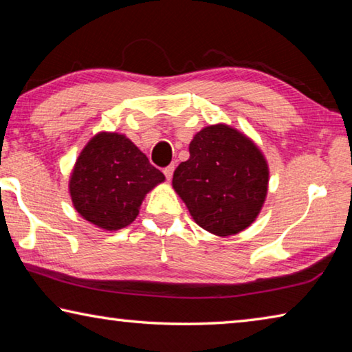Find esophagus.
<instances>
[{"label":"esophagus","instance_id":"obj_1","mask_svg":"<svg viewBox=\"0 0 352 352\" xmlns=\"http://www.w3.org/2000/svg\"><path fill=\"white\" fill-rule=\"evenodd\" d=\"M174 164H170V166H168V168H164V177L166 178H168V180H170V178H172V175H174Z\"/></svg>","mask_w":352,"mask_h":352}]
</instances>
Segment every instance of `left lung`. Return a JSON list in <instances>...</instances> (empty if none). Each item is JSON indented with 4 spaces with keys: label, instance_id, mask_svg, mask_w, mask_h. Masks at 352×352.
I'll return each mask as SVG.
<instances>
[{
    "label": "left lung",
    "instance_id": "obj_1",
    "mask_svg": "<svg viewBox=\"0 0 352 352\" xmlns=\"http://www.w3.org/2000/svg\"><path fill=\"white\" fill-rule=\"evenodd\" d=\"M172 186L201 228L217 236L245 230L258 217L269 166L254 142L225 124L205 127L189 144Z\"/></svg>",
    "mask_w": 352,
    "mask_h": 352
}]
</instances>
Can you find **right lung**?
I'll return each instance as SVG.
<instances>
[{
  "label": "right lung",
  "instance_id": "obj_1",
  "mask_svg": "<svg viewBox=\"0 0 352 352\" xmlns=\"http://www.w3.org/2000/svg\"><path fill=\"white\" fill-rule=\"evenodd\" d=\"M164 182L162 170L132 141L119 133H98L83 147L69 180L76 211L107 231L133 222L148 190Z\"/></svg>",
  "mask_w": 352,
  "mask_h": 352
}]
</instances>
